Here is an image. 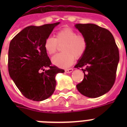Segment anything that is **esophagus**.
I'll return each mask as SVG.
<instances>
[{"mask_svg":"<svg viewBox=\"0 0 127 127\" xmlns=\"http://www.w3.org/2000/svg\"><path fill=\"white\" fill-rule=\"evenodd\" d=\"M72 71H73V69H72V68L65 69V72H67V73H70V72H72Z\"/></svg>","mask_w":127,"mask_h":127,"instance_id":"1","label":"esophagus"}]
</instances>
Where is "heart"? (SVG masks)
<instances>
[{
	"mask_svg": "<svg viewBox=\"0 0 127 127\" xmlns=\"http://www.w3.org/2000/svg\"><path fill=\"white\" fill-rule=\"evenodd\" d=\"M58 44H64L62 48L63 52L54 56L52 62L61 68L71 65L75 57L79 58L83 57L88 48L86 37L82 34H77L76 31L70 28H64L58 31L56 38L47 37L44 41V49L51 55L57 52Z\"/></svg>",
	"mask_w": 127,
	"mask_h": 127,
	"instance_id": "1",
	"label": "heart"
}]
</instances>
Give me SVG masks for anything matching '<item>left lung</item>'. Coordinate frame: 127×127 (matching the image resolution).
Here are the masks:
<instances>
[{
  "label": "left lung",
  "mask_w": 127,
  "mask_h": 127,
  "mask_svg": "<svg viewBox=\"0 0 127 127\" xmlns=\"http://www.w3.org/2000/svg\"><path fill=\"white\" fill-rule=\"evenodd\" d=\"M76 27L88 41L86 53L75 65L77 69L84 67V79L76 87L86 97H98L109 92L116 80L118 48L107 29L92 23H79Z\"/></svg>",
  "instance_id": "1"
}]
</instances>
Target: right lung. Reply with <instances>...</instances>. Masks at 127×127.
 <instances>
[{
  "mask_svg": "<svg viewBox=\"0 0 127 127\" xmlns=\"http://www.w3.org/2000/svg\"><path fill=\"white\" fill-rule=\"evenodd\" d=\"M59 23L29 26L10 42L8 51L10 77L23 96L30 100L42 101L49 98L55 90L56 74L65 72L52 65L44 49L46 39ZM44 68H48V70L44 71Z\"/></svg>",
  "mask_w": 127,
  "mask_h": 127,
  "instance_id": "obj_1",
  "label": "right lung"
}]
</instances>
